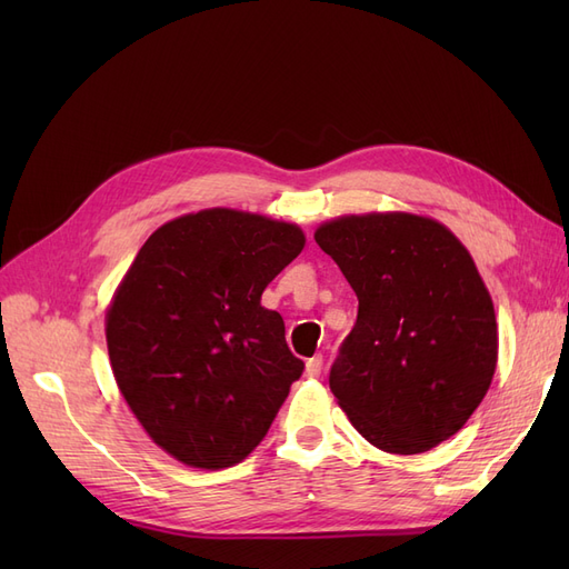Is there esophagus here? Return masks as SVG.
<instances>
[{
    "label": "esophagus",
    "mask_w": 569,
    "mask_h": 569,
    "mask_svg": "<svg viewBox=\"0 0 569 569\" xmlns=\"http://www.w3.org/2000/svg\"><path fill=\"white\" fill-rule=\"evenodd\" d=\"M306 372L311 377H320V372H322V356L320 353H316L313 358L306 360Z\"/></svg>",
    "instance_id": "1"
}]
</instances>
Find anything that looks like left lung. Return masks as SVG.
Segmentation results:
<instances>
[{"label": "left lung", "mask_w": 569, "mask_h": 569, "mask_svg": "<svg viewBox=\"0 0 569 569\" xmlns=\"http://www.w3.org/2000/svg\"><path fill=\"white\" fill-rule=\"evenodd\" d=\"M316 242L358 297L330 370L341 410L387 453L435 449L470 420L496 370V313L472 256L412 213L341 216Z\"/></svg>", "instance_id": "1"}]
</instances>
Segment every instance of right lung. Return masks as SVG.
I'll return each instance as SVG.
<instances>
[{"label": "right lung", "instance_id": "add662e5", "mask_svg": "<svg viewBox=\"0 0 569 569\" xmlns=\"http://www.w3.org/2000/svg\"><path fill=\"white\" fill-rule=\"evenodd\" d=\"M303 244L295 222L206 209L153 232L118 284L107 313L118 389L189 468L242 462L301 377L261 295Z\"/></svg>", "mask_w": 569, "mask_h": 569}]
</instances>
